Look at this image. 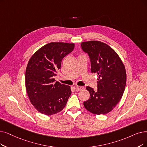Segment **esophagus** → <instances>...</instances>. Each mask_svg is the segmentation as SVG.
<instances>
[{
	"instance_id": "34e87169",
	"label": "esophagus",
	"mask_w": 147,
	"mask_h": 147,
	"mask_svg": "<svg viewBox=\"0 0 147 147\" xmlns=\"http://www.w3.org/2000/svg\"><path fill=\"white\" fill-rule=\"evenodd\" d=\"M75 89H77V90H78V91H80V90H83V89H84V87H83V86H75Z\"/></svg>"
}]
</instances>
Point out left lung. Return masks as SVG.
<instances>
[{"label": "left lung", "instance_id": "left-lung-1", "mask_svg": "<svg viewBox=\"0 0 147 147\" xmlns=\"http://www.w3.org/2000/svg\"><path fill=\"white\" fill-rule=\"evenodd\" d=\"M90 59L91 72L98 74L97 90L89 86L90 98L84 107L95 115L107 114L118 104L124 93L127 75L125 66L110 46L99 41L81 43Z\"/></svg>", "mask_w": 147, "mask_h": 147}]
</instances>
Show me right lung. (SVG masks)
I'll return each instance as SVG.
<instances>
[{"label": "right lung", "mask_w": 147, "mask_h": 147, "mask_svg": "<svg viewBox=\"0 0 147 147\" xmlns=\"http://www.w3.org/2000/svg\"><path fill=\"white\" fill-rule=\"evenodd\" d=\"M74 43L52 42L42 46L29 59L25 73L26 90L33 106L41 113L52 115L65 107L71 95L69 86L55 81L63 58Z\"/></svg>", "instance_id": "1"}]
</instances>
